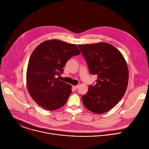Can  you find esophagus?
I'll use <instances>...</instances> for the list:
<instances>
[{
	"instance_id": "esophagus-1",
	"label": "esophagus",
	"mask_w": 149,
	"mask_h": 149,
	"mask_svg": "<svg viewBox=\"0 0 149 149\" xmlns=\"http://www.w3.org/2000/svg\"><path fill=\"white\" fill-rule=\"evenodd\" d=\"M72 87H73V88L74 89V90H76V89L79 87V86L78 85H77V86H73Z\"/></svg>"
}]
</instances>
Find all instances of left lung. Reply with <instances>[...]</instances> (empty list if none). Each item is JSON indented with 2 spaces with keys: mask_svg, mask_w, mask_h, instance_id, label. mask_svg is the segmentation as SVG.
Segmentation results:
<instances>
[{
  "mask_svg": "<svg viewBox=\"0 0 149 149\" xmlns=\"http://www.w3.org/2000/svg\"><path fill=\"white\" fill-rule=\"evenodd\" d=\"M89 72L97 75L96 84L89 85L82 96L84 107L96 114L110 110L124 96L128 84L129 72L119 50L107 43L79 45Z\"/></svg>",
  "mask_w": 149,
  "mask_h": 149,
  "instance_id": "obj_1",
  "label": "left lung"
}]
</instances>
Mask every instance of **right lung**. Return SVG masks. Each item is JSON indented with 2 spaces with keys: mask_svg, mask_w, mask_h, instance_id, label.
<instances>
[{
  "mask_svg": "<svg viewBox=\"0 0 149 149\" xmlns=\"http://www.w3.org/2000/svg\"><path fill=\"white\" fill-rule=\"evenodd\" d=\"M80 54L75 45L58 40L40 44L30 57L26 73L27 87L38 104L48 110L62 107L72 93V87L56 78L63 72L69 59Z\"/></svg>",
  "mask_w": 149,
  "mask_h": 149,
  "instance_id": "add662e5",
  "label": "right lung"
}]
</instances>
